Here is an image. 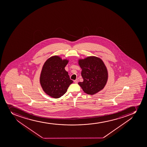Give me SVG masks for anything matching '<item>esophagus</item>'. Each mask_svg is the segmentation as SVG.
Returning <instances> with one entry per match:
<instances>
[{
	"instance_id": "esophagus-1",
	"label": "esophagus",
	"mask_w": 147,
	"mask_h": 147,
	"mask_svg": "<svg viewBox=\"0 0 147 147\" xmlns=\"http://www.w3.org/2000/svg\"><path fill=\"white\" fill-rule=\"evenodd\" d=\"M74 82L75 83L77 84V83H78V80H75L74 81Z\"/></svg>"
}]
</instances>
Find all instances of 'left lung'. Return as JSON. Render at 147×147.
Segmentation results:
<instances>
[{
  "label": "left lung",
  "instance_id": "8db88e82",
  "mask_svg": "<svg viewBox=\"0 0 147 147\" xmlns=\"http://www.w3.org/2000/svg\"><path fill=\"white\" fill-rule=\"evenodd\" d=\"M78 64L82 69L83 82L78 84L83 92L94 95L102 90L106 85L108 78L107 69L102 59L95 56H89L79 59Z\"/></svg>",
  "mask_w": 147,
  "mask_h": 147
}]
</instances>
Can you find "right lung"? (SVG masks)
I'll list each match as a JSON object with an SVG mask.
<instances>
[{"label": "right lung", "instance_id": "right-lung-1", "mask_svg": "<svg viewBox=\"0 0 147 147\" xmlns=\"http://www.w3.org/2000/svg\"><path fill=\"white\" fill-rule=\"evenodd\" d=\"M69 60L53 55L46 60L40 76L42 90L51 97L57 99L65 94L73 80L65 69Z\"/></svg>", "mask_w": 147, "mask_h": 147}]
</instances>
